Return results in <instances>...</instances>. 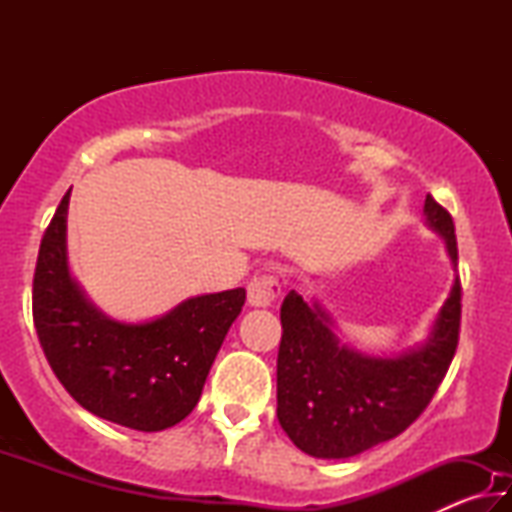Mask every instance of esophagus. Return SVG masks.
Segmentation results:
<instances>
[{
	"label": "esophagus",
	"instance_id": "esophagus-1",
	"mask_svg": "<svg viewBox=\"0 0 512 512\" xmlns=\"http://www.w3.org/2000/svg\"><path fill=\"white\" fill-rule=\"evenodd\" d=\"M280 296V282L273 275H259L253 277L248 284V305L257 309L271 307Z\"/></svg>",
	"mask_w": 512,
	"mask_h": 512
}]
</instances>
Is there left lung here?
Instances as JSON below:
<instances>
[{"mask_svg":"<svg viewBox=\"0 0 512 512\" xmlns=\"http://www.w3.org/2000/svg\"><path fill=\"white\" fill-rule=\"evenodd\" d=\"M424 223L445 241L456 271L454 221L424 198ZM277 354V420L293 445L314 458H350L386 443L418 420L454 359L461 325V280L433 318L427 339L393 357L343 345L318 300L289 291Z\"/></svg>","mask_w":512,"mask_h":512,"instance_id":"obj_1","label":"left lung"}]
</instances>
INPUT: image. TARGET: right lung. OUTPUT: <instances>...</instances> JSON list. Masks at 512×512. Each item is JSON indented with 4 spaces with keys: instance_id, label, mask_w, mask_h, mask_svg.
<instances>
[{
    "instance_id": "add662e5",
    "label": "right lung",
    "mask_w": 512,
    "mask_h": 512,
    "mask_svg": "<svg viewBox=\"0 0 512 512\" xmlns=\"http://www.w3.org/2000/svg\"><path fill=\"white\" fill-rule=\"evenodd\" d=\"M69 192L42 237L33 275V320L51 370L85 411L135 431L185 420L246 289L187 298L158 318L126 323L103 314L69 271Z\"/></svg>"
}]
</instances>
